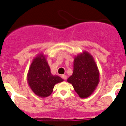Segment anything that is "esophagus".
I'll return each instance as SVG.
<instances>
[{"label":"esophagus","instance_id":"esophagus-1","mask_svg":"<svg viewBox=\"0 0 126 126\" xmlns=\"http://www.w3.org/2000/svg\"><path fill=\"white\" fill-rule=\"evenodd\" d=\"M62 78L63 79H67V76L65 75V74H63V75H62Z\"/></svg>","mask_w":126,"mask_h":126}]
</instances>
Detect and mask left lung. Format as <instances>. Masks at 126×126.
I'll list each match as a JSON object with an SVG mask.
<instances>
[{
  "label": "left lung",
  "instance_id": "obj_1",
  "mask_svg": "<svg viewBox=\"0 0 126 126\" xmlns=\"http://www.w3.org/2000/svg\"><path fill=\"white\" fill-rule=\"evenodd\" d=\"M73 74L67 81L73 85L80 98L90 96L96 90L100 81V73L94 58L83 51L74 59Z\"/></svg>",
  "mask_w": 126,
  "mask_h": 126
}]
</instances>
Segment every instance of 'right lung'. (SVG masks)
<instances>
[{"label":"right lung","instance_id":"add662e5","mask_svg":"<svg viewBox=\"0 0 126 126\" xmlns=\"http://www.w3.org/2000/svg\"><path fill=\"white\" fill-rule=\"evenodd\" d=\"M63 81L61 77L52 74L43 53H39L34 58L29 68L27 81L34 94L40 97H47L53 92L54 86Z\"/></svg>","mask_w":126,"mask_h":126}]
</instances>
